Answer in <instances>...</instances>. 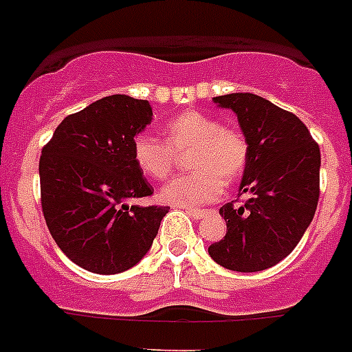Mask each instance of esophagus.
<instances>
[{
  "mask_svg": "<svg viewBox=\"0 0 352 352\" xmlns=\"http://www.w3.org/2000/svg\"><path fill=\"white\" fill-rule=\"evenodd\" d=\"M186 213L190 214L192 219H195V220H201L204 217V211L203 210H186Z\"/></svg>",
  "mask_w": 352,
  "mask_h": 352,
  "instance_id": "1",
  "label": "esophagus"
}]
</instances>
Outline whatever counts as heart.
Listing matches in <instances>:
<instances>
[{
	"label": "heart",
	"instance_id": "1",
	"mask_svg": "<svg viewBox=\"0 0 352 352\" xmlns=\"http://www.w3.org/2000/svg\"><path fill=\"white\" fill-rule=\"evenodd\" d=\"M166 142L139 133L132 142V158L142 174L164 179L174 167V153L188 155L190 174L178 176L162 186L160 199L174 206H201L220 197L223 183L243 174L248 162L247 139L238 129L220 125L199 111H185L164 126Z\"/></svg>",
	"mask_w": 352,
	"mask_h": 352
}]
</instances>
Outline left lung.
I'll return each mask as SVG.
<instances>
[{"instance_id":"obj_1","label":"left lung","mask_w":352,"mask_h":352,"mask_svg":"<svg viewBox=\"0 0 352 352\" xmlns=\"http://www.w3.org/2000/svg\"><path fill=\"white\" fill-rule=\"evenodd\" d=\"M231 109L248 144L239 194L243 206L220 208L227 232L208 254L232 272L268 270L300 243L319 201L321 151L303 121L254 93L214 96Z\"/></svg>"}]
</instances>
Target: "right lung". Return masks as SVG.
<instances>
[{
    "instance_id": "right-lung-1",
    "label": "right lung",
    "mask_w": 352,
    "mask_h": 352,
    "mask_svg": "<svg viewBox=\"0 0 352 352\" xmlns=\"http://www.w3.org/2000/svg\"><path fill=\"white\" fill-rule=\"evenodd\" d=\"M153 120L148 100L111 95L65 118L40 157L42 211L65 256L98 275L130 270L148 254L167 206L126 204L153 188L132 142Z\"/></svg>"
}]
</instances>
